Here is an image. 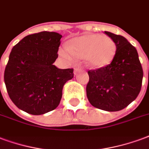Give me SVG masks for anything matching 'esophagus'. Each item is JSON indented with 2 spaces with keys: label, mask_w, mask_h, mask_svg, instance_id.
Returning a JSON list of instances; mask_svg holds the SVG:
<instances>
[{
  "label": "esophagus",
  "mask_w": 149,
  "mask_h": 149,
  "mask_svg": "<svg viewBox=\"0 0 149 149\" xmlns=\"http://www.w3.org/2000/svg\"><path fill=\"white\" fill-rule=\"evenodd\" d=\"M78 72H79V67H74V74H76Z\"/></svg>",
  "instance_id": "esophagus-1"
}]
</instances>
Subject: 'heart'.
I'll list each match as a JSON object with an SVG mask.
<instances>
[{
	"mask_svg": "<svg viewBox=\"0 0 149 149\" xmlns=\"http://www.w3.org/2000/svg\"><path fill=\"white\" fill-rule=\"evenodd\" d=\"M116 46L108 36L100 35H86L74 38L70 41L67 49L59 50L62 56L71 59L72 55L80 58H86L92 67H102L111 63L114 58Z\"/></svg>",
	"mask_w": 149,
	"mask_h": 149,
	"instance_id": "obj_1",
	"label": "heart"
}]
</instances>
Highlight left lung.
<instances>
[{"instance_id": "obj_1", "label": "left lung", "mask_w": 149, "mask_h": 149, "mask_svg": "<svg viewBox=\"0 0 149 149\" xmlns=\"http://www.w3.org/2000/svg\"><path fill=\"white\" fill-rule=\"evenodd\" d=\"M105 33L116 45L114 58L106 67L88 70L86 96L97 109L119 111L138 96L143 70L135 47L122 36L109 31Z\"/></svg>"}]
</instances>
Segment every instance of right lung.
Here are the masks:
<instances>
[{
	"instance_id": "1",
	"label": "right lung",
	"mask_w": 149,
	"mask_h": 149,
	"mask_svg": "<svg viewBox=\"0 0 149 149\" xmlns=\"http://www.w3.org/2000/svg\"><path fill=\"white\" fill-rule=\"evenodd\" d=\"M62 36L41 31L27 36L13 47L4 79L12 102L33 115L46 113L60 102L64 84L74 77V69L53 65L58 58Z\"/></svg>"
}]
</instances>
